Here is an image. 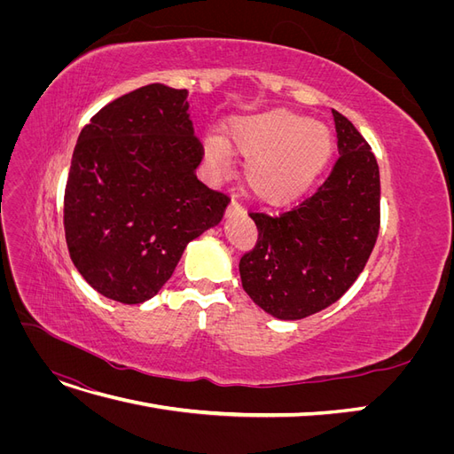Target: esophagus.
Segmentation results:
<instances>
[{
  "instance_id": "1",
  "label": "esophagus",
  "mask_w": 454,
  "mask_h": 454,
  "mask_svg": "<svg viewBox=\"0 0 454 454\" xmlns=\"http://www.w3.org/2000/svg\"><path fill=\"white\" fill-rule=\"evenodd\" d=\"M242 212H244V206L237 199H232L227 206V214H242Z\"/></svg>"
}]
</instances>
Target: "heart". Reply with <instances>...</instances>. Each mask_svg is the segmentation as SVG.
I'll return each mask as SVG.
<instances>
[{"label": "heart", "mask_w": 454, "mask_h": 454, "mask_svg": "<svg viewBox=\"0 0 454 454\" xmlns=\"http://www.w3.org/2000/svg\"><path fill=\"white\" fill-rule=\"evenodd\" d=\"M333 138L327 127L307 121L290 109L232 119L225 140L210 138L206 157L210 167L225 172L231 153L250 159L246 187L267 204H287L303 195L332 155Z\"/></svg>", "instance_id": "obj_1"}]
</instances>
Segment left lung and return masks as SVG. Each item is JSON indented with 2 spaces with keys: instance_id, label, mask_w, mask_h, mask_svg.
<instances>
[{
  "instance_id": "left-lung-1",
  "label": "left lung",
  "mask_w": 454,
  "mask_h": 454,
  "mask_svg": "<svg viewBox=\"0 0 454 454\" xmlns=\"http://www.w3.org/2000/svg\"><path fill=\"white\" fill-rule=\"evenodd\" d=\"M339 157L324 184L278 215L250 212L257 242L240 257L244 292L280 320H301L348 292L375 248L380 176L371 145L333 109Z\"/></svg>"
}]
</instances>
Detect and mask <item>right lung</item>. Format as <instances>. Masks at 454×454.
I'll return each instance as SVG.
<instances>
[{"label": "right lung", "instance_id": "1", "mask_svg": "<svg viewBox=\"0 0 454 454\" xmlns=\"http://www.w3.org/2000/svg\"><path fill=\"white\" fill-rule=\"evenodd\" d=\"M187 90L145 85L83 127L64 191V232L96 292L140 305L167 284L185 246L222 222L231 199L197 180L202 142Z\"/></svg>", "mask_w": 454, "mask_h": 454}]
</instances>
